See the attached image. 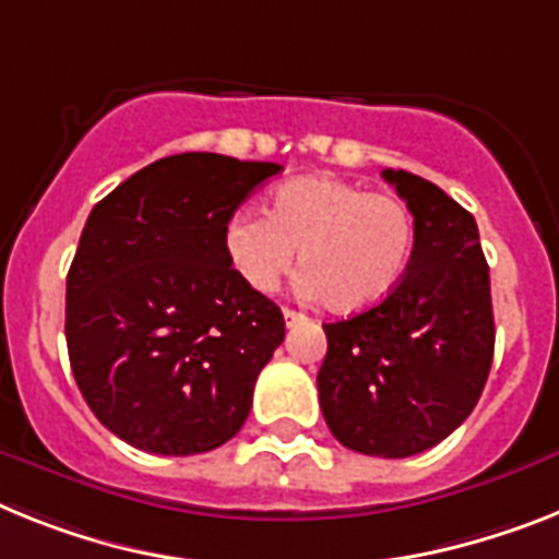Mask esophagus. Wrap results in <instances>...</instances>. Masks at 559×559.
<instances>
[{
    "label": "esophagus",
    "instance_id": "obj_1",
    "mask_svg": "<svg viewBox=\"0 0 559 559\" xmlns=\"http://www.w3.org/2000/svg\"><path fill=\"white\" fill-rule=\"evenodd\" d=\"M284 321H287V326H295V323L307 321V316H301V312H295V309L284 307Z\"/></svg>",
    "mask_w": 559,
    "mask_h": 559
}]
</instances>
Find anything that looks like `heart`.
<instances>
[{
    "label": "heart",
    "mask_w": 559,
    "mask_h": 559,
    "mask_svg": "<svg viewBox=\"0 0 559 559\" xmlns=\"http://www.w3.org/2000/svg\"><path fill=\"white\" fill-rule=\"evenodd\" d=\"M412 247L415 218L401 199L335 176L293 178L266 213L236 210L222 227L224 258L243 287L272 293L298 250V289L335 316L367 312L395 293Z\"/></svg>",
    "instance_id": "heart-1"
}]
</instances>
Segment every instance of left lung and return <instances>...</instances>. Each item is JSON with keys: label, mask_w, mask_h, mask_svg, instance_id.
Instances as JSON below:
<instances>
[{"label": "left lung", "mask_w": 559, "mask_h": 559, "mask_svg": "<svg viewBox=\"0 0 559 559\" xmlns=\"http://www.w3.org/2000/svg\"><path fill=\"white\" fill-rule=\"evenodd\" d=\"M415 218V247L395 293L323 323V420L346 449L412 457L472 415L495 358L489 264L475 215L438 185L383 170Z\"/></svg>", "instance_id": "obj_1"}]
</instances>
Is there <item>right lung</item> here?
I'll list each match as a JSON object with an SVG mask.
<instances>
[{
  "label": "right lung",
  "instance_id": "obj_1",
  "mask_svg": "<svg viewBox=\"0 0 559 559\" xmlns=\"http://www.w3.org/2000/svg\"><path fill=\"white\" fill-rule=\"evenodd\" d=\"M281 164L181 153L98 201L68 272L64 335L93 415L150 454L236 438L284 316L229 270L222 227Z\"/></svg>",
  "mask_w": 559,
  "mask_h": 559
}]
</instances>
